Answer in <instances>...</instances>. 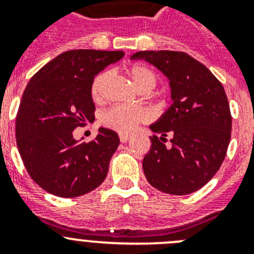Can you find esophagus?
I'll return each instance as SVG.
<instances>
[{"mask_svg": "<svg viewBox=\"0 0 254 254\" xmlns=\"http://www.w3.org/2000/svg\"><path fill=\"white\" fill-rule=\"evenodd\" d=\"M120 140H121V142H127V141L129 140V134L120 133Z\"/></svg>", "mask_w": 254, "mask_h": 254, "instance_id": "obj_1", "label": "esophagus"}]
</instances>
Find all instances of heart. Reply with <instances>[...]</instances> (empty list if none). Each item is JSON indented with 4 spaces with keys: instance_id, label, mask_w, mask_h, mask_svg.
<instances>
[{
    "instance_id": "1",
    "label": "heart",
    "mask_w": 254,
    "mask_h": 254,
    "mask_svg": "<svg viewBox=\"0 0 254 254\" xmlns=\"http://www.w3.org/2000/svg\"><path fill=\"white\" fill-rule=\"evenodd\" d=\"M126 73L132 81L133 86L141 93H149L158 84V77L151 68L145 64H136L126 68ZM109 81V72L104 71L96 75L90 87L91 98L94 102L100 103L104 100L105 86ZM150 114L146 109L140 107H126L114 105L102 114V123L108 128L117 132H131L140 123L149 121Z\"/></svg>"
}]
</instances>
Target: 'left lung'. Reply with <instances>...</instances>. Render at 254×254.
<instances>
[{
  "label": "left lung",
  "mask_w": 254,
  "mask_h": 254,
  "mask_svg": "<svg viewBox=\"0 0 254 254\" xmlns=\"http://www.w3.org/2000/svg\"><path fill=\"white\" fill-rule=\"evenodd\" d=\"M131 58L154 64L172 89L173 104L150 126L156 134L142 161L145 177L164 193L196 192L220 169L230 142L232 114L223 85L185 52L141 51Z\"/></svg>",
  "instance_id": "left-lung-1"
}]
</instances>
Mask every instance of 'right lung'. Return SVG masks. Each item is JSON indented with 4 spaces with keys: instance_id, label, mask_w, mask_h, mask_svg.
I'll list each match as a JSON object with an SVG mask.
<instances>
[{
    "instance_id": "add662e5",
    "label": "right lung",
    "mask_w": 254,
    "mask_h": 254,
    "mask_svg": "<svg viewBox=\"0 0 254 254\" xmlns=\"http://www.w3.org/2000/svg\"><path fill=\"white\" fill-rule=\"evenodd\" d=\"M123 56L122 51H67L30 78L17 111L16 143L29 176L48 193L78 197L104 182L118 134L100 127L93 141L78 142L73 129L95 120L94 77Z\"/></svg>"
}]
</instances>
